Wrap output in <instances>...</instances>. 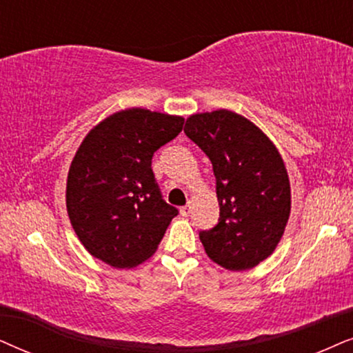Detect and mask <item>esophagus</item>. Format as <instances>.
Returning a JSON list of instances; mask_svg holds the SVG:
<instances>
[{"instance_id":"obj_1","label":"esophagus","mask_w":353,"mask_h":353,"mask_svg":"<svg viewBox=\"0 0 353 353\" xmlns=\"http://www.w3.org/2000/svg\"><path fill=\"white\" fill-rule=\"evenodd\" d=\"M192 213V205L189 203V205H185V206H182L181 208V214L182 216H189Z\"/></svg>"}]
</instances>
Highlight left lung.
Returning a JSON list of instances; mask_svg holds the SVG:
<instances>
[{
  "instance_id": "left-lung-1",
  "label": "left lung",
  "mask_w": 353,
  "mask_h": 353,
  "mask_svg": "<svg viewBox=\"0 0 353 353\" xmlns=\"http://www.w3.org/2000/svg\"><path fill=\"white\" fill-rule=\"evenodd\" d=\"M184 132L213 164L219 219L200 231L206 255L225 270H250L274 252L290 214L284 161L270 139L241 114L190 116Z\"/></svg>"
}]
</instances>
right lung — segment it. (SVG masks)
<instances>
[{
    "mask_svg": "<svg viewBox=\"0 0 353 353\" xmlns=\"http://www.w3.org/2000/svg\"><path fill=\"white\" fill-rule=\"evenodd\" d=\"M182 125L181 116L130 108L106 117L83 139L69 169L65 205L90 255L132 268L157 250L179 210L163 200L152 158Z\"/></svg>",
    "mask_w": 353,
    "mask_h": 353,
    "instance_id": "add662e5",
    "label": "right lung"
}]
</instances>
